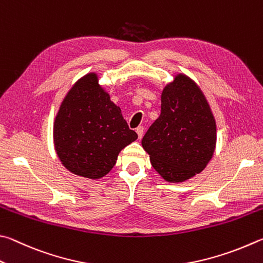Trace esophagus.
<instances>
[{
	"label": "esophagus",
	"instance_id": "34e87169",
	"mask_svg": "<svg viewBox=\"0 0 263 263\" xmlns=\"http://www.w3.org/2000/svg\"><path fill=\"white\" fill-rule=\"evenodd\" d=\"M143 132H144V128L142 126L136 128V133H137V136H139V140H141L142 136H143Z\"/></svg>",
	"mask_w": 263,
	"mask_h": 263
}]
</instances>
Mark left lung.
Here are the masks:
<instances>
[{"mask_svg": "<svg viewBox=\"0 0 263 263\" xmlns=\"http://www.w3.org/2000/svg\"><path fill=\"white\" fill-rule=\"evenodd\" d=\"M217 140L216 121L200 86L177 73L162 92V110L142 146L165 181L183 182L201 173L213 158Z\"/></svg>", "mask_w": 263, "mask_h": 263, "instance_id": "1", "label": "left lung"}]
</instances>
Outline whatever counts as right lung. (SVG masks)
Instances as JSON below:
<instances>
[{"instance_id":"obj_1","label":"right lung","mask_w":263,"mask_h":263,"mask_svg":"<svg viewBox=\"0 0 263 263\" xmlns=\"http://www.w3.org/2000/svg\"><path fill=\"white\" fill-rule=\"evenodd\" d=\"M136 139L96 72L86 73L71 86L53 124L60 162L69 172L93 180L105 177L120 151Z\"/></svg>"}]
</instances>
